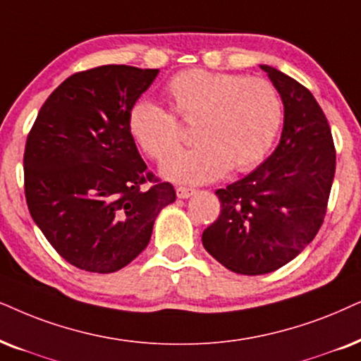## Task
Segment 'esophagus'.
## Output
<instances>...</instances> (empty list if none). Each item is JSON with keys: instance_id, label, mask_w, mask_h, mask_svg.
<instances>
[{"instance_id": "obj_1", "label": "esophagus", "mask_w": 361, "mask_h": 361, "mask_svg": "<svg viewBox=\"0 0 361 361\" xmlns=\"http://www.w3.org/2000/svg\"><path fill=\"white\" fill-rule=\"evenodd\" d=\"M176 194L179 199H189L195 194V189H190V187H176Z\"/></svg>"}]
</instances>
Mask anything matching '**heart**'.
<instances>
[{"label":"heart","instance_id":"obj_1","mask_svg":"<svg viewBox=\"0 0 361 361\" xmlns=\"http://www.w3.org/2000/svg\"><path fill=\"white\" fill-rule=\"evenodd\" d=\"M172 107L195 123L197 144L174 152L182 130L171 111L137 101L129 112V130L149 157L162 161L161 174L180 184H204L228 169L242 172L259 164L282 123V101L272 82L233 73L187 69L166 86Z\"/></svg>","mask_w":361,"mask_h":361}]
</instances>
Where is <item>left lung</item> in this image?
<instances>
[{"mask_svg":"<svg viewBox=\"0 0 361 361\" xmlns=\"http://www.w3.org/2000/svg\"><path fill=\"white\" fill-rule=\"evenodd\" d=\"M283 104L279 146L254 172L219 189L221 215L204 249L242 275L270 274L293 260L324 224L335 177V147L324 111L307 87L260 64Z\"/></svg>","mask_w":361,"mask_h":361,"instance_id":"left-lung-1","label":"left lung"}]
</instances>
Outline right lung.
Returning a JSON list of instances; mask_svg holds the SVG:
<instances>
[{
  "instance_id": "add662e5",
  "label": "right lung",
  "mask_w": 361,
  "mask_h": 361,
  "mask_svg": "<svg viewBox=\"0 0 361 361\" xmlns=\"http://www.w3.org/2000/svg\"><path fill=\"white\" fill-rule=\"evenodd\" d=\"M159 69L109 64L69 76L37 114L25 149L32 221L54 250L86 272L112 274L147 247L159 212L176 200L147 172L129 112ZM146 180L156 181L142 190Z\"/></svg>"
}]
</instances>
